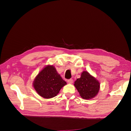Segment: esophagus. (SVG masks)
<instances>
[{
    "mask_svg": "<svg viewBox=\"0 0 131 131\" xmlns=\"http://www.w3.org/2000/svg\"><path fill=\"white\" fill-rule=\"evenodd\" d=\"M68 83H69V84H73V79H69V80H68Z\"/></svg>",
    "mask_w": 131,
    "mask_h": 131,
    "instance_id": "34e87169",
    "label": "esophagus"
}]
</instances>
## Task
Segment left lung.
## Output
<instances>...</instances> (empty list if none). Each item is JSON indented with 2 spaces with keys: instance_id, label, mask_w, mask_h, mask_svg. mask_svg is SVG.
<instances>
[{
  "instance_id": "obj_1",
  "label": "left lung",
  "mask_w": 131,
  "mask_h": 131,
  "mask_svg": "<svg viewBox=\"0 0 131 131\" xmlns=\"http://www.w3.org/2000/svg\"><path fill=\"white\" fill-rule=\"evenodd\" d=\"M74 85L80 96L85 100L96 97L100 89L99 81L86 71L81 73V77L77 79Z\"/></svg>"
}]
</instances>
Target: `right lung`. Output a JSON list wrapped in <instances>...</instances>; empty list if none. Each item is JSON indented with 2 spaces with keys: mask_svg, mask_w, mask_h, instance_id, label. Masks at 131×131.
<instances>
[{
  "mask_svg": "<svg viewBox=\"0 0 131 131\" xmlns=\"http://www.w3.org/2000/svg\"><path fill=\"white\" fill-rule=\"evenodd\" d=\"M34 88L44 98L56 96L67 82L58 74L53 66L48 65L40 72L33 81Z\"/></svg>",
  "mask_w": 131,
  "mask_h": 131,
  "instance_id": "add662e5",
  "label": "right lung"
}]
</instances>
